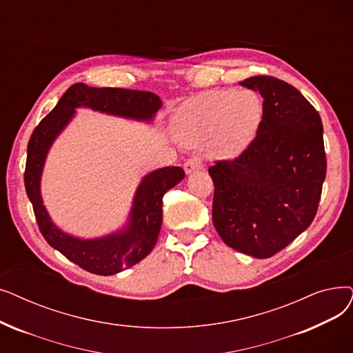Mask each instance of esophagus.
Segmentation results:
<instances>
[{"instance_id":"1","label":"esophagus","mask_w":353,"mask_h":353,"mask_svg":"<svg viewBox=\"0 0 353 353\" xmlns=\"http://www.w3.org/2000/svg\"><path fill=\"white\" fill-rule=\"evenodd\" d=\"M201 168H202V160L199 157H192L185 163V172L188 174H190L196 170H201Z\"/></svg>"}]
</instances>
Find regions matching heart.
<instances>
[{"instance_id":"b5f03b06","label":"heart","mask_w":353,"mask_h":353,"mask_svg":"<svg viewBox=\"0 0 353 353\" xmlns=\"http://www.w3.org/2000/svg\"><path fill=\"white\" fill-rule=\"evenodd\" d=\"M263 119V101L252 90H216L186 103L174 118L180 140L192 147L210 140L219 157H235L250 145Z\"/></svg>"}]
</instances>
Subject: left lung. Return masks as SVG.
I'll use <instances>...</instances> for the list:
<instances>
[{"label":"left lung","instance_id":"1","mask_svg":"<svg viewBox=\"0 0 353 353\" xmlns=\"http://www.w3.org/2000/svg\"><path fill=\"white\" fill-rule=\"evenodd\" d=\"M239 83L263 97V119L236 159L209 167L212 219L228 247L270 258L316 216L326 177L323 124L314 106L284 81L258 74Z\"/></svg>","mask_w":353,"mask_h":353}]
</instances>
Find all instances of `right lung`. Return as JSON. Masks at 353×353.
<instances>
[{
  "mask_svg": "<svg viewBox=\"0 0 353 353\" xmlns=\"http://www.w3.org/2000/svg\"><path fill=\"white\" fill-rule=\"evenodd\" d=\"M78 106L151 121L160 110L161 101L147 90L90 88L85 83H74L52 112L40 121L27 145L24 185L41 235L50 247L81 268L98 275H112L140 263L154 248L163 221V196L183 180L185 170L181 167H163L145 176L135 192L128 225L122 231L97 239H79L60 231L43 205L40 177L50 145L69 124Z\"/></svg>",
  "mask_w": 353,
  "mask_h": 353,
  "instance_id": "right-lung-1",
  "label": "right lung"
}]
</instances>
